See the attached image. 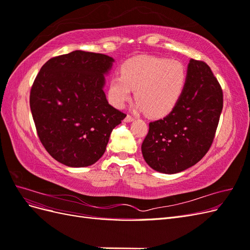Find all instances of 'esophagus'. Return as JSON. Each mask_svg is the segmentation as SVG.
Returning a JSON list of instances; mask_svg holds the SVG:
<instances>
[{
  "mask_svg": "<svg viewBox=\"0 0 250 250\" xmlns=\"http://www.w3.org/2000/svg\"><path fill=\"white\" fill-rule=\"evenodd\" d=\"M133 120H134V118H133V117H131L130 115H127V116H126V118H125V122L129 123V122H132Z\"/></svg>",
  "mask_w": 250,
  "mask_h": 250,
  "instance_id": "1",
  "label": "esophagus"
}]
</instances>
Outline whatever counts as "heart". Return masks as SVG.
<instances>
[{
    "mask_svg": "<svg viewBox=\"0 0 250 250\" xmlns=\"http://www.w3.org/2000/svg\"><path fill=\"white\" fill-rule=\"evenodd\" d=\"M188 80L185 64L176 59L138 56L120 67V76L110 78L107 98L111 105L123 108L132 92L137 108L150 117L161 118L175 108L184 95Z\"/></svg>",
    "mask_w": 250,
    "mask_h": 250,
    "instance_id": "heart-1",
    "label": "heart"
}]
</instances>
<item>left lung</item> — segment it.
Instances as JSON below:
<instances>
[{
  "instance_id": "obj_1",
  "label": "left lung",
  "mask_w": 250,
  "mask_h": 250,
  "mask_svg": "<svg viewBox=\"0 0 250 250\" xmlns=\"http://www.w3.org/2000/svg\"><path fill=\"white\" fill-rule=\"evenodd\" d=\"M183 97L167 117L149 123L142 144L144 160L153 170L175 174L207 154L223 107V94L210 67L191 59Z\"/></svg>"
}]
</instances>
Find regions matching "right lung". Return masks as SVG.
<instances>
[{"label": "right lung", "instance_id": "add662e5", "mask_svg": "<svg viewBox=\"0 0 250 250\" xmlns=\"http://www.w3.org/2000/svg\"><path fill=\"white\" fill-rule=\"evenodd\" d=\"M113 62L76 50L49 59L34 80L30 108L37 134L49 154L67 167L99 161L112 129L126 117L103 90Z\"/></svg>", "mask_w": 250, "mask_h": 250}]
</instances>
